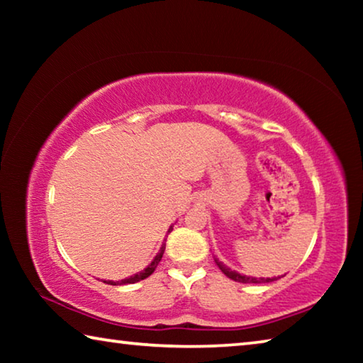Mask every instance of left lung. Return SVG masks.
Masks as SVG:
<instances>
[{"instance_id":"8db88e82","label":"left lung","mask_w":363,"mask_h":363,"mask_svg":"<svg viewBox=\"0 0 363 363\" xmlns=\"http://www.w3.org/2000/svg\"><path fill=\"white\" fill-rule=\"evenodd\" d=\"M216 261V264H218V267L223 270V274L224 275H227V277L229 279H232V280H235V281H240V284H269V281H274V280H277V279H264V277H259V279H256V277H248V275H243V274H238V272H235V270H232L230 267H227L224 262H220L219 259H214Z\"/></svg>"}]
</instances>
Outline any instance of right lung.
<instances>
[{
	"instance_id": "1",
	"label": "right lung",
	"mask_w": 363,
	"mask_h": 363,
	"mask_svg": "<svg viewBox=\"0 0 363 363\" xmlns=\"http://www.w3.org/2000/svg\"><path fill=\"white\" fill-rule=\"evenodd\" d=\"M171 230H173V225H171L169 229H168V233H169ZM164 242H167V240H164ZM164 247H167V243H163V245H162V248H160V251L157 253V256L153 257L152 262H150L149 266H147L144 270H140V272L134 274V275H131V277H128V279H123V280H120V281L108 280V281H106V284H108V285H128V284H136V281H140V280L147 279V277H149V275H152V274H153V270L157 269L158 262L162 261L163 253H164Z\"/></svg>"
}]
</instances>
